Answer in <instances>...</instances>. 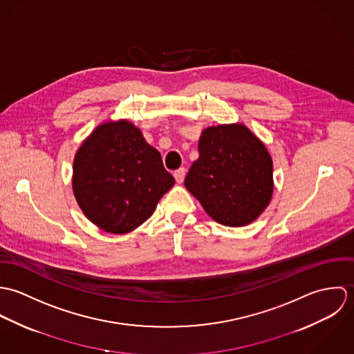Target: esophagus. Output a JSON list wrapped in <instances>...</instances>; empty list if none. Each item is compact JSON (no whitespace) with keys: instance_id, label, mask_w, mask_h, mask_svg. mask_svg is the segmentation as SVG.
<instances>
[{"instance_id":"1","label":"esophagus","mask_w":354,"mask_h":354,"mask_svg":"<svg viewBox=\"0 0 354 354\" xmlns=\"http://www.w3.org/2000/svg\"><path fill=\"white\" fill-rule=\"evenodd\" d=\"M174 178H176V181H177L178 184H181V183L184 181V178H185V169H184V167H180L178 170H176V171H174Z\"/></svg>"}]
</instances>
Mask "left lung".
I'll list each match as a JSON object with an SVG mask.
<instances>
[{"label": "left lung", "instance_id": "obj_1", "mask_svg": "<svg viewBox=\"0 0 354 354\" xmlns=\"http://www.w3.org/2000/svg\"><path fill=\"white\" fill-rule=\"evenodd\" d=\"M184 184L214 221L230 227L245 226L272 198V159L245 125L208 127Z\"/></svg>", "mask_w": 354, "mask_h": 354}]
</instances>
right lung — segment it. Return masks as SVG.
Instances as JSON below:
<instances>
[{
	"label": "right lung",
	"instance_id": "right-lung-1",
	"mask_svg": "<svg viewBox=\"0 0 354 354\" xmlns=\"http://www.w3.org/2000/svg\"><path fill=\"white\" fill-rule=\"evenodd\" d=\"M174 185L158 150L127 120L97 127L75 155L72 188L100 229L124 234L146 222Z\"/></svg>",
	"mask_w": 354,
	"mask_h": 354
}]
</instances>
